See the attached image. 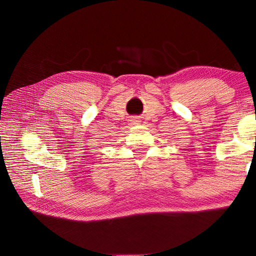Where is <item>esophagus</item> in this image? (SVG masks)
<instances>
[{
  "label": "esophagus",
  "instance_id": "esophagus-1",
  "mask_svg": "<svg viewBox=\"0 0 256 256\" xmlns=\"http://www.w3.org/2000/svg\"><path fill=\"white\" fill-rule=\"evenodd\" d=\"M138 122V120H134V123H136Z\"/></svg>",
  "mask_w": 256,
  "mask_h": 256
}]
</instances>
